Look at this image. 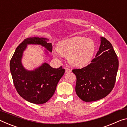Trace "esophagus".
Segmentation results:
<instances>
[{"mask_svg": "<svg viewBox=\"0 0 127 127\" xmlns=\"http://www.w3.org/2000/svg\"><path fill=\"white\" fill-rule=\"evenodd\" d=\"M65 73H69V72H71V70L69 68H65Z\"/></svg>", "mask_w": 127, "mask_h": 127, "instance_id": "esophagus-1", "label": "esophagus"}]
</instances>
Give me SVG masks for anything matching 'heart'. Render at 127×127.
Masks as SVG:
<instances>
[{
    "label": "heart",
    "instance_id": "1",
    "mask_svg": "<svg viewBox=\"0 0 127 127\" xmlns=\"http://www.w3.org/2000/svg\"><path fill=\"white\" fill-rule=\"evenodd\" d=\"M58 50L62 55L68 56V60L72 65L81 67L92 59L95 45L90 38L74 37L60 42L58 45Z\"/></svg>",
    "mask_w": 127,
    "mask_h": 127
}]
</instances>
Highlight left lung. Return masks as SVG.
<instances>
[{
	"mask_svg": "<svg viewBox=\"0 0 127 127\" xmlns=\"http://www.w3.org/2000/svg\"><path fill=\"white\" fill-rule=\"evenodd\" d=\"M100 45L91 63L72 70L76 76V93L85 102L102 99L112 91L117 74L119 61L111 43L100 38Z\"/></svg>",
	"mask_w": 127,
	"mask_h": 127,
	"instance_id": "1",
	"label": "left lung"
}]
</instances>
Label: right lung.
I'll return each instance as SVG.
<instances>
[{"label":"right lung","instance_id":"add662e5","mask_svg":"<svg viewBox=\"0 0 127 127\" xmlns=\"http://www.w3.org/2000/svg\"><path fill=\"white\" fill-rule=\"evenodd\" d=\"M49 39L34 37L24 39L16 49L10 61V71L15 87L19 95L27 101L34 104H43L54 95L58 83L65 72L60 67L53 68L44 63L34 71L25 69L21 58L27 45H41L51 52L53 46Z\"/></svg>","mask_w":127,"mask_h":127}]
</instances>
